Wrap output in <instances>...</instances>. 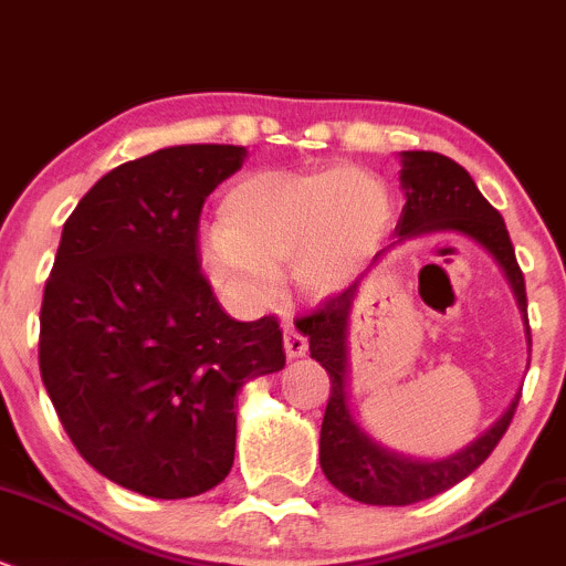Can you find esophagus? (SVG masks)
Listing matches in <instances>:
<instances>
[{
    "label": "esophagus",
    "instance_id": "34e87169",
    "mask_svg": "<svg viewBox=\"0 0 566 566\" xmlns=\"http://www.w3.org/2000/svg\"><path fill=\"white\" fill-rule=\"evenodd\" d=\"M283 346H285V357L289 359L305 357V352H307V340L291 324L283 329Z\"/></svg>",
    "mask_w": 566,
    "mask_h": 566
}]
</instances>
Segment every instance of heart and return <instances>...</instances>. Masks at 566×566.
<instances>
[{"mask_svg":"<svg viewBox=\"0 0 566 566\" xmlns=\"http://www.w3.org/2000/svg\"><path fill=\"white\" fill-rule=\"evenodd\" d=\"M389 193L359 168L255 171L226 190L220 226L201 234V264L242 307L281 300V266L305 294L348 289L381 248Z\"/></svg>","mask_w":566,"mask_h":566,"instance_id":"obj_1","label":"heart"}]
</instances>
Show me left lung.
Returning <instances> with one entry per match:
<instances>
[{"mask_svg": "<svg viewBox=\"0 0 566 566\" xmlns=\"http://www.w3.org/2000/svg\"><path fill=\"white\" fill-rule=\"evenodd\" d=\"M400 163H403L400 188L406 190L403 212L395 226V242L378 250L370 266L381 264L389 250L419 240V237H469L471 242L485 248L504 272L506 283L515 294L523 326H526V346L532 354L526 283H523V272L517 266L515 248L506 234L504 218L480 193L469 171L447 155L413 149V153H400ZM359 281L348 285L343 294L332 296L322 311L296 322V329L311 343V357L329 373L332 381L322 439H318V460H322L326 480L348 499L376 506L417 504V501L439 496L447 488L458 485L476 465L485 463V458L510 428L521 392L510 400V406L491 428L482 430L474 441L447 458L419 460L389 450L387 444L373 439L352 406V343L348 337H352V313L359 296Z\"/></svg>", "mask_w": 566, "mask_h": 566, "instance_id": "left-lung-1", "label": "left lung"}]
</instances>
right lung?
Wrapping results in <instances>:
<instances>
[{
    "instance_id": "obj_1",
    "label": "right lung",
    "mask_w": 566,
    "mask_h": 566,
    "mask_svg": "<svg viewBox=\"0 0 566 566\" xmlns=\"http://www.w3.org/2000/svg\"><path fill=\"white\" fill-rule=\"evenodd\" d=\"M248 149L182 144L122 163L62 226L40 307V376L81 458L153 499L234 465L237 395L283 370L275 316L237 322L198 264V214Z\"/></svg>"
}]
</instances>
